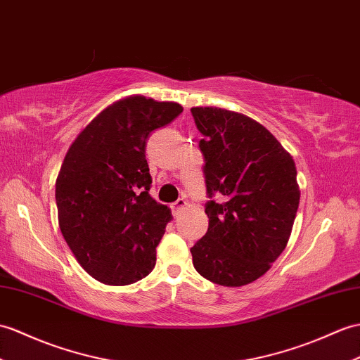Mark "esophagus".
<instances>
[{"label": "esophagus", "instance_id": "34e87169", "mask_svg": "<svg viewBox=\"0 0 360 360\" xmlns=\"http://www.w3.org/2000/svg\"><path fill=\"white\" fill-rule=\"evenodd\" d=\"M187 205V200L186 199H184V198H181V199H178L176 200V202H173L170 207H172V212H173V214L174 216H178V213L182 210V208L184 207H186Z\"/></svg>", "mask_w": 360, "mask_h": 360}]
</instances>
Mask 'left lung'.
I'll return each mask as SVG.
<instances>
[{"mask_svg": "<svg viewBox=\"0 0 360 360\" xmlns=\"http://www.w3.org/2000/svg\"><path fill=\"white\" fill-rule=\"evenodd\" d=\"M204 139L208 230L190 248L196 271L213 283L242 287L261 278L287 247L300 191L296 165L262 124L218 107H193Z\"/></svg>", "mask_w": 360, "mask_h": 360, "instance_id": "1", "label": "left lung"}]
</instances>
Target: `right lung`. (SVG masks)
<instances>
[{
    "mask_svg": "<svg viewBox=\"0 0 360 360\" xmlns=\"http://www.w3.org/2000/svg\"><path fill=\"white\" fill-rule=\"evenodd\" d=\"M182 112L141 95L113 103L67 150L56 178L63 236L91 278L129 285L153 270L170 208L148 195L147 138Z\"/></svg>",
    "mask_w": 360,
    "mask_h": 360,
    "instance_id": "1",
    "label": "right lung"
}]
</instances>
